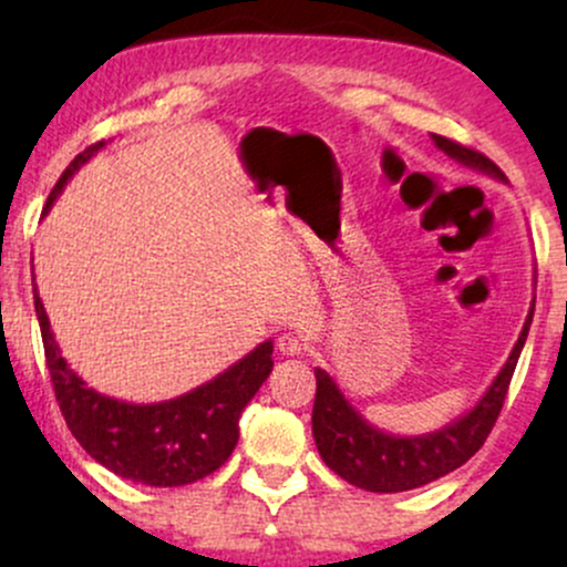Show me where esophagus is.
<instances>
[{"instance_id":"esophagus-1","label":"esophagus","mask_w":567,"mask_h":567,"mask_svg":"<svg viewBox=\"0 0 567 567\" xmlns=\"http://www.w3.org/2000/svg\"><path fill=\"white\" fill-rule=\"evenodd\" d=\"M277 349L288 357H298L306 351V343H303V338H298L292 333H282L277 338Z\"/></svg>"}]
</instances>
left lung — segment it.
Masks as SVG:
<instances>
[{"label":"left lung","mask_w":567,"mask_h":567,"mask_svg":"<svg viewBox=\"0 0 567 567\" xmlns=\"http://www.w3.org/2000/svg\"><path fill=\"white\" fill-rule=\"evenodd\" d=\"M434 143L447 154V157L464 162V165L483 171L493 178H504L501 167L487 159L477 148L464 146V143L445 138V135H432ZM536 306V303H533ZM525 320L523 333L514 343L509 360L501 368L496 381L491 383L483 400L474 405L470 413L461 415L451 426L440 432L424 434V437H392L381 429L370 426L354 408L338 392L336 381L324 370L317 368V394L315 410H311V432H315L317 451H320L324 464L333 470L338 477L347 483L365 487L373 493H400L413 491L432 480L445 477L447 472L458 470L461 464L472 458L483 447V442L496 426V419L504 408L506 392L517 368L519 351L525 347L530 322Z\"/></svg>","instance_id":"left-lung-1"}]
</instances>
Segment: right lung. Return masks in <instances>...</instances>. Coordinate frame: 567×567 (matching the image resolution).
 <instances>
[{
  "label": "right lung",
  "mask_w": 567,
  "mask_h": 567,
  "mask_svg": "<svg viewBox=\"0 0 567 567\" xmlns=\"http://www.w3.org/2000/svg\"><path fill=\"white\" fill-rule=\"evenodd\" d=\"M101 146L103 141H97L71 159L50 192L44 210L53 205L71 175ZM34 309L58 408L71 434L97 464L141 485H188L224 466L239 440V415L275 368V360H271L275 347L266 341L218 379L202 383L178 400L157 402V405H130V402L97 394L66 365L50 333L48 315H44L37 288Z\"/></svg>",
  "instance_id": "obj_1"
}]
</instances>
